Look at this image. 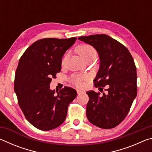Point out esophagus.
<instances>
[{
	"mask_svg": "<svg viewBox=\"0 0 152 152\" xmlns=\"http://www.w3.org/2000/svg\"><path fill=\"white\" fill-rule=\"evenodd\" d=\"M77 93L78 94H82L85 93V92L84 91H82V90H77Z\"/></svg>",
	"mask_w": 152,
	"mask_h": 152,
	"instance_id": "obj_1",
	"label": "esophagus"
}]
</instances>
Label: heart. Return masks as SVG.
I'll return each instance as SVG.
<instances>
[{
	"instance_id": "obj_1",
	"label": "heart",
	"mask_w": 152,
	"mask_h": 152,
	"mask_svg": "<svg viewBox=\"0 0 152 152\" xmlns=\"http://www.w3.org/2000/svg\"><path fill=\"white\" fill-rule=\"evenodd\" d=\"M76 52L81 56V58L83 59L84 61H86L89 60V59L94 58L96 57V50L92 47V45L89 44H82L78 45L76 48ZM67 59V56H65L61 60V64L64 65L66 63ZM86 78V76H80L78 75L74 76L72 77V82L73 83L75 84L76 86L80 87L82 86V79Z\"/></svg>"
}]
</instances>
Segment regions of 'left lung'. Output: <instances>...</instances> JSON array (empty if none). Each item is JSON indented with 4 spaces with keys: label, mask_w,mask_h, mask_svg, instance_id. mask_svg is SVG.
I'll return each instance as SVG.
<instances>
[{
    "label": "left lung",
    "mask_w": 152,
    "mask_h": 152,
    "mask_svg": "<svg viewBox=\"0 0 152 152\" xmlns=\"http://www.w3.org/2000/svg\"><path fill=\"white\" fill-rule=\"evenodd\" d=\"M94 47L99 53L100 68L94 80V86L106 93L86 92L89 101L86 116L92 124L111 129L127 116L137 96V70L128 49L105 34L82 36L78 38Z\"/></svg>",
    "instance_id": "1"
}]
</instances>
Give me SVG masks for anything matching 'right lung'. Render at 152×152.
Instances as JSON below:
<instances>
[{"instance_id":"add662e5","label":"right lung","mask_w":152,"mask_h":152,"mask_svg":"<svg viewBox=\"0 0 152 152\" xmlns=\"http://www.w3.org/2000/svg\"><path fill=\"white\" fill-rule=\"evenodd\" d=\"M69 39L45 38L31 45L20 57L15 76L14 91L26 119L36 128L49 131L62 124L69 104L77 96L65 86L50 89L51 78L61 71L62 57L75 43Z\"/></svg>"}]
</instances>
